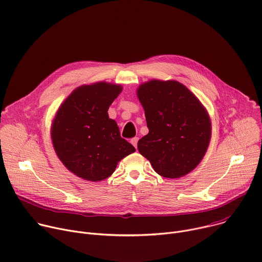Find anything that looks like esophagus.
<instances>
[{
  "instance_id": "esophagus-1",
  "label": "esophagus",
  "mask_w": 262,
  "mask_h": 262,
  "mask_svg": "<svg viewBox=\"0 0 262 262\" xmlns=\"http://www.w3.org/2000/svg\"><path fill=\"white\" fill-rule=\"evenodd\" d=\"M138 141H139V138H137V137L130 139V143H132L136 148H137V145H138Z\"/></svg>"
}]
</instances>
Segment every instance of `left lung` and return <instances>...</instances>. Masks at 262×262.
I'll use <instances>...</instances> for the list:
<instances>
[{"instance_id":"left-lung-1","label":"left lung","mask_w":262,"mask_h":262,"mask_svg":"<svg viewBox=\"0 0 262 262\" xmlns=\"http://www.w3.org/2000/svg\"><path fill=\"white\" fill-rule=\"evenodd\" d=\"M137 95L149 129L138 142L139 152L163 177L178 178L193 171L211 136L210 119L200 100L176 81L151 80L138 88Z\"/></svg>"}]
</instances>
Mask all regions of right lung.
<instances>
[{
    "label": "right lung",
    "mask_w": 262,
    "mask_h": 262,
    "mask_svg": "<svg viewBox=\"0 0 262 262\" xmlns=\"http://www.w3.org/2000/svg\"><path fill=\"white\" fill-rule=\"evenodd\" d=\"M120 85L99 82L84 85L60 105L52 124V141L63 165L73 174L100 181L113 174L117 164L136 151L121 138L107 110L121 93Z\"/></svg>",
    "instance_id": "1"
}]
</instances>
